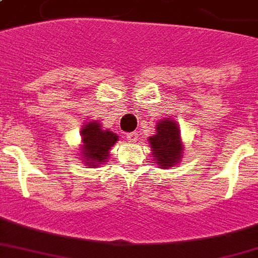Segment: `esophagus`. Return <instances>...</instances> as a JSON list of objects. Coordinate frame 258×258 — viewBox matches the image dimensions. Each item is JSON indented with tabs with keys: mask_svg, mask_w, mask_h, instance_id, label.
Listing matches in <instances>:
<instances>
[{
	"mask_svg": "<svg viewBox=\"0 0 258 258\" xmlns=\"http://www.w3.org/2000/svg\"><path fill=\"white\" fill-rule=\"evenodd\" d=\"M138 138H139V134L135 133V131H134V133L127 134V141H128L130 143H135V142H137Z\"/></svg>",
	"mask_w": 258,
	"mask_h": 258,
	"instance_id": "obj_1",
	"label": "esophagus"
}]
</instances>
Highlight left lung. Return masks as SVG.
I'll return each mask as SVG.
<instances>
[{"label":"left lung","mask_w":258,"mask_h":258,"mask_svg":"<svg viewBox=\"0 0 258 258\" xmlns=\"http://www.w3.org/2000/svg\"><path fill=\"white\" fill-rule=\"evenodd\" d=\"M151 151L157 164L162 168L176 165L182 155L178 125L170 119L161 120L157 124V133L150 139Z\"/></svg>","instance_id":"obj_1"}]
</instances>
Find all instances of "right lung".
Here are the masks:
<instances>
[{"label": "right lung", "mask_w": 258, "mask_h": 258, "mask_svg": "<svg viewBox=\"0 0 258 258\" xmlns=\"http://www.w3.org/2000/svg\"><path fill=\"white\" fill-rule=\"evenodd\" d=\"M117 141L116 134L111 131H104L101 130V125L97 121H90L82 128V154L89 164L94 166L97 162H105L108 157V151L115 142Z\"/></svg>", "instance_id": "obj_1"}]
</instances>
